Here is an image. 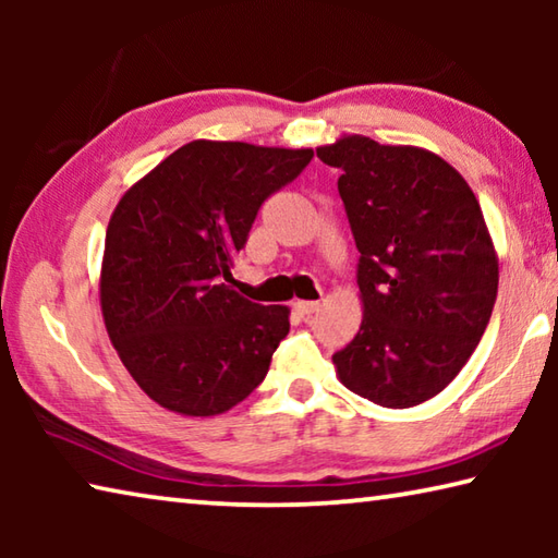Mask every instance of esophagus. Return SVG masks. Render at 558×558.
<instances>
[{"label":"esophagus","instance_id":"obj_1","mask_svg":"<svg viewBox=\"0 0 558 558\" xmlns=\"http://www.w3.org/2000/svg\"><path fill=\"white\" fill-rule=\"evenodd\" d=\"M292 310H295V313H298V315H302V317H310V315L317 313V310H319V302L298 300V302H292Z\"/></svg>","mask_w":558,"mask_h":558}]
</instances>
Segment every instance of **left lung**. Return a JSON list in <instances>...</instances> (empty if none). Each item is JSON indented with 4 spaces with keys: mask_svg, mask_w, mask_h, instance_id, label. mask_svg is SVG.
I'll use <instances>...</instances> for the list:
<instances>
[{
    "mask_svg": "<svg viewBox=\"0 0 558 558\" xmlns=\"http://www.w3.org/2000/svg\"><path fill=\"white\" fill-rule=\"evenodd\" d=\"M359 258L362 327L332 356L337 379L384 409H411L456 379L493 315L499 260L483 209L446 159L339 135L317 147Z\"/></svg>",
    "mask_w": 558,
    "mask_h": 558,
    "instance_id": "left-lung-1",
    "label": "left lung"
}]
</instances>
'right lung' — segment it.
<instances>
[{"label":"right lung","instance_id":"1","mask_svg":"<svg viewBox=\"0 0 558 558\" xmlns=\"http://www.w3.org/2000/svg\"><path fill=\"white\" fill-rule=\"evenodd\" d=\"M313 149L194 140L120 196L106 231L100 313L120 362L162 409L209 418L266 379L288 305L233 288L256 214Z\"/></svg>","mask_w":558,"mask_h":558}]
</instances>
